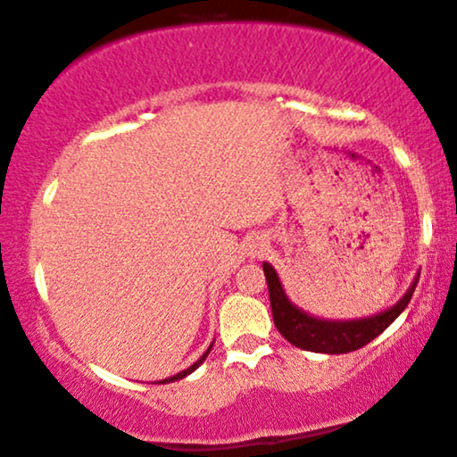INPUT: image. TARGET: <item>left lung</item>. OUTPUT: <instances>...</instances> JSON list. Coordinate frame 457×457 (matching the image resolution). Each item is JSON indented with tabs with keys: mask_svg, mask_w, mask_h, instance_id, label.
<instances>
[{
	"mask_svg": "<svg viewBox=\"0 0 457 457\" xmlns=\"http://www.w3.org/2000/svg\"><path fill=\"white\" fill-rule=\"evenodd\" d=\"M262 271L267 278L269 287V300H271L273 320L278 331L284 336L287 342L300 350L319 352V354H348V352L360 350L362 345L372 342L377 336L387 329L394 320L400 317L403 308L408 306L410 298H412L414 287L419 279L414 281L412 287L406 292V295L397 302L394 308L385 311L377 317L360 319V320H320L308 317L295 308L290 300L286 298L284 287L279 284L278 273L269 262H262Z\"/></svg>",
	"mask_w": 457,
	"mask_h": 457,
	"instance_id": "1",
	"label": "left lung"
}]
</instances>
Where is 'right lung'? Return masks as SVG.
Wrapping results in <instances>:
<instances>
[{
  "label": "right lung",
  "mask_w": 457,
  "mask_h": 457,
  "mask_svg": "<svg viewBox=\"0 0 457 457\" xmlns=\"http://www.w3.org/2000/svg\"><path fill=\"white\" fill-rule=\"evenodd\" d=\"M211 348H213V345H209V350H207V352H204V354H203L201 358H198V360H196V362L190 366V369H186V370H182V372H178V375H173V377H170V378H163V381H159V383H170V381H178V378H184L186 375H190V372H192V370H196V369H198V366H201V364L204 362V358H207V356H209V352H211Z\"/></svg>",
  "instance_id": "add662e5"
}]
</instances>
